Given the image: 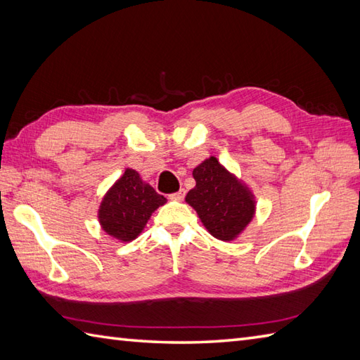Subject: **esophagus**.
Instances as JSON below:
<instances>
[{
    "instance_id": "obj_1",
    "label": "esophagus",
    "mask_w": 360,
    "mask_h": 360,
    "mask_svg": "<svg viewBox=\"0 0 360 360\" xmlns=\"http://www.w3.org/2000/svg\"><path fill=\"white\" fill-rule=\"evenodd\" d=\"M184 196H186V190L182 188V190H179V192L170 195V200H173V201H182V200H184Z\"/></svg>"
}]
</instances>
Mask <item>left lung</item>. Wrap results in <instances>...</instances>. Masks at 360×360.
Returning <instances> with one entry per match:
<instances>
[{
	"label": "left lung",
	"instance_id": "8db88e82",
	"mask_svg": "<svg viewBox=\"0 0 360 360\" xmlns=\"http://www.w3.org/2000/svg\"><path fill=\"white\" fill-rule=\"evenodd\" d=\"M195 188L186 196L207 232L221 241H233L257 212L255 195L243 179L219 164L215 156L193 168Z\"/></svg>",
	"mask_w": 360,
	"mask_h": 360
}]
</instances>
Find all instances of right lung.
Instances as JSON below:
<instances>
[{
	"mask_svg": "<svg viewBox=\"0 0 360 360\" xmlns=\"http://www.w3.org/2000/svg\"><path fill=\"white\" fill-rule=\"evenodd\" d=\"M165 202L167 198L156 193L139 173L125 168L102 198L97 212L98 224L112 238L129 243L142 233L150 217Z\"/></svg>",
	"mask_w": 360,
	"mask_h": 360,
	"instance_id": "obj_1",
	"label": "right lung"
}]
</instances>
